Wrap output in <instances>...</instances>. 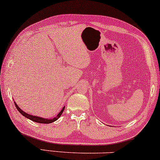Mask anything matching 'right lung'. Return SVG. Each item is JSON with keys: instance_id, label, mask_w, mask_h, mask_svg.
<instances>
[{"instance_id": "obj_1", "label": "right lung", "mask_w": 160, "mask_h": 160, "mask_svg": "<svg viewBox=\"0 0 160 160\" xmlns=\"http://www.w3.org/2000/svg\"><path fill=\"white\" fill-rule=\"evenodd\" d=\"M15 105L16 108L18 109V112L21 113V114L23 115V116L26 117V118L29 119V120L34 121V122H38V123H45V124H48V123H52V122H54V121H56L58 118H59L60 116H61V114H62V112H63V111H64V108H65V107H63V108H62V110L60 112L59 114L57 115V116L54 117V118L46 119V118H43V117H37V116H33V115L27 114V113H26L25 112H23V111L22 110V109L20 108V107H18L17 103H16L15 102Z\"/></svg>"}]
</instances>
